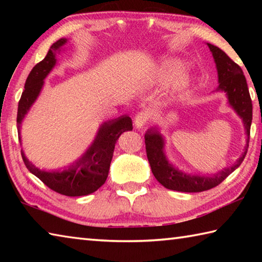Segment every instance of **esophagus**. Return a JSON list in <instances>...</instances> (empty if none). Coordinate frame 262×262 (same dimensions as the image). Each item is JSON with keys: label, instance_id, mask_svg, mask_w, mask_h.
Segmentation results:
<instances>
[{"label": "esophagus", "instance_id": "esophagus-1", "mask_svg": "<svg viewBox=\"0 0 262 262\" xmlns=\"http://www.w3.org/2000/svg\"><path fill=\"white\" fill-rule=\"evenodd\" d=\"M149 119H150V115L147 111H142V112L137 113L135 115V126L139 128V129H141V128H143L145 125H147Z\"/></svg>", "mask_w": 262, "mask_h": 262}]
</instances>
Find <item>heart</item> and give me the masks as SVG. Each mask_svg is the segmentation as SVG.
<instances>
[{
	"label": "heart",
	"mask_w": 262,
	"mask_h": 262,
	"mask_svg": "<svg viewBox=\"0 0 262 262\" xmlns=\"http://www.w3.org/2000/svg\"><path fill=\"white\" fill-rule=\"evenodd\" d=\"M179 67L178 61H171L166 64V73H172ZM189 84V76L185 73H179L172 82V89L174 91H181Z\"/></svg>",
	"instance_id": "b5f03b06"
}]
</instances>
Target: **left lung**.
<instances>
[{
    "instance_id": "8db88e82",
    "label": "left lung",
    "mask_w": 262,
    "mask_h": 262,
    "mask_svg": "<svg viewBox=\"0 0 262 262\" xmlns=\"http://www.w3.org/2000/svg\"><path fill=\"white\" fill-rule=\"evenodd\" d=\"M214 56L217 73H219L220 85L217 90L225 91L228 95L230 105L243 119L244 125L246 128L247 144L245 147L243 156L234 163L232 166L224 168L211 177H199L183 173L174 168L167 162L165 155L163 152L164 140L159 133L155 129H149L144 135L145 139V151L151 167V171L159 183L164 187L178 192L198 193L208 190L219 186L227 177H229L236 168L241 165L246 156L248 148V140H250V129L252 123V100L250 92H248L246 78L244 76L242 68L232 61L221 48L211 43H208Z\"/></svg>"
}]
</instances>
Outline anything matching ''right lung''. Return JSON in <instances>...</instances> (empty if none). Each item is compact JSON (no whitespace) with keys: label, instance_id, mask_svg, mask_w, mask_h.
Masks as SVG:
<instances>
[{"label":"right lung","instance_id":"obj_1","mask_svg":"<svg viewBox=\"0 0 262 262\" xmlns=\"http://www.w3.org/2000/svg\"><path fill=\"white\" fill-rule=\"evenodd\" d=\"M67 42L61 38L53 43L45 59L34 66L25 82V89L21 94L17 111V122L20 123L34 103L43 85V79L55 66V55L60 48ZM133 123L129 117H121L104 122L99 128L94 143L84 156L68 170L62 172H46L32 165L24 154L21 155L28 170L38 177L48 188L66 196H82L96 192L107 179L110 164L112 161L115 143L123 132L132 130Z\"/></svg>","mask_w":262,"mask_h":262}]
</instances>
